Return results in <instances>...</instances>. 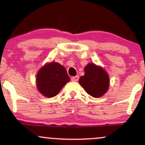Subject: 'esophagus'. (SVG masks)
I'll return each instance as SVG.
<instances>
[{"label": "esophagus", "instance_id": "34e87169", "mask_svg": "<svg viewBox=\"0 0 145 145\" xmlns=\"http://www.w3.org/2000/svg\"><path fill=\"white\" fill-rule=\"evenodd\" d=\"M78 79H79V76H74V77H72L71 78V81H74V82H77V81L78 80Z\"/></svg>", "mask_w": 145, "mask_h": 145}]
</instances>
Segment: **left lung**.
<instances>
[{
	"instance_id": "8db88e82",
	"label": "left lung",
	"mask_w": 145,
	"mask_h": 145,
	"mask_svg": "<svg viewBox=\"0 0 145 145\" xmlns=\"http://www.w3.org/2000/svg\"><path fill=\"white\" fill-rule=\"evenodd\" d=\"M84 69L85 74L80 78V84L92 97L97 98L104 95L110 85L108 73L104 68L95 63H89Z\"/></svg>"
}]
</instances>
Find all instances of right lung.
I'll return each mask as SVG.
<instances>
[{
    "label": "right lung",
    "instance_id": "add662e5",
    "mask_svg": "<svg viewBox=\"0 0 145 145\" xmlns=\"http://www.w3.org/2000/svg\"><path fill=\"white\" fill-rule=\"evenodd\" d=\"M70 80L65 68L59 63H46L38 71L36 85L40 93L46 97L56 96Z\"/></svg>",
    "mask_w": 145,
    "mask_h": 145
}]
</instances>
